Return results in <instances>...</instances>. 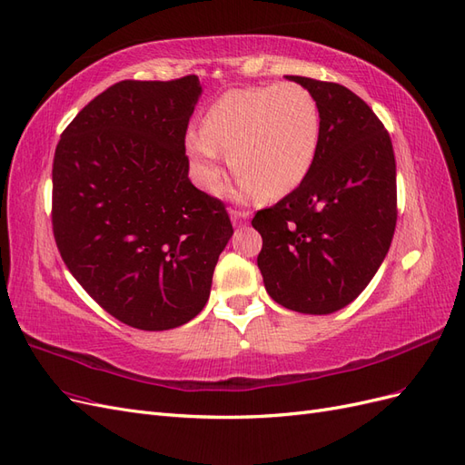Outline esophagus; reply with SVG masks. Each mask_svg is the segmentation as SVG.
Instances as JSON below:
<instances>
[{"mask_svg":"<svg viewBox=\"0 0 465 465\" xmlns=\"http://www.w3.org/2000/svg\"><path fill=\"white\" fill-rule=\"evenodd\" d=\"M233 225H243L249 220V212H240V210H232L230 212Z\"/></svg>","mask_w":465,"mask_h":465,"instance_id":"obj_1","label":"esophagus"}]
</instances>
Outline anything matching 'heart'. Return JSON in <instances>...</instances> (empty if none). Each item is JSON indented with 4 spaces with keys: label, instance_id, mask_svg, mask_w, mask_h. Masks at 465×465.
<instances>
[{
    "label": "heart",
    "instance_id": "obj_1",
    "mask_svg": "<svg viewBox=\"0 0 465 465\" xmlns=\"http://www.w3.org/2000/svg\"><path fill=\"white\" fill-rule=\"evenodd\" d=\"M322 114L300 84L225 91L210 104L203 130L187 132V153L208 191L222 183V152L230 153L237 194L281 198L308 177L320 148Z\"/></svg>",
    "mask_w": 465,
    "mask_h": 465
}]
</instances>
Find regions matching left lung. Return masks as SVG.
Segmentation results:
<instances>
[{"mask_svg":"<svg viewBox=\"0 0 465 465\" xmlns=\"http://www.w3.org/2000/svg\"><path fill=\"white\" fill-rule=\"evenodd\" d=\"M286 79L320 104V148L300 187L251 222L262 237L257 264L276 303L327 315L356 300L388 255L397 222L395 155L388 130L351 89Z\"/></svg>","mask_w":465,"mask_h":465,"instance_id":"obj_1","label":"left lung"}]
</instances>
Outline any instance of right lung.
I'll return each mask as SVG.
<instances>
[{
  "mask_svg": "<svg viewBox=\"0 0 465 465\" xmlns=\"http://www.w3.org/2000/svg\"><path fill=\"white\" fill-rule=\"evenodd\" d=\"M203 87L118 82L62 132L52 230L75 281L118 322L175 329L203 312L233 235L225 206L189 179L184 134Z\"/></svg>",
  "mask_w": 465,
  "mask_h": 465,
  "instance_id": "add662e5",
  "label": "right lung"
}]
</instances>
